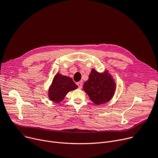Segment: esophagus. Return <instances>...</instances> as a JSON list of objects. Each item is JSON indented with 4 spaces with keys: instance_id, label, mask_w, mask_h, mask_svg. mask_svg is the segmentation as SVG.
I'll return each instance as SVG.
<instances>
[{
    "instance_id": "obj_1",
    "label": "esophagus",
    "mask_w": 158,
    "mask_h": 158,
    "mask_svg": "<svg viewBox=\"0 0 158 158\" xmlns=\"http://www.w3.org/2000/svg\"><path fill=\"white\" fill-rule=\"evenodd\" d=\"M77 85H78L79 89H81L82 88V82L81 81H79V82L77 83Z\"/></svg>"
}]
</instances>
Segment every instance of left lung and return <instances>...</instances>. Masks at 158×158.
<instances>
[{"mask_svg":"<svg viewBox=\"0 0 158 158\" xmlns=\"http://www.w3.org/2000/svg\"><path fill=\"white\" fill-rule=\"evenodd\" d=\"M83 88L90 100L99 105L111 100L114 94L116 84L107 71L100 73L92 69L89 80L84 83Z\"/></svg>","mask_w":158,"mask_h":158,"instance_id":"left-lung-1","label":"left lung"}]
</instances>
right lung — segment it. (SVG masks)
Wrapping results in <instances>:
<instances>
[{"label": "right lung", "mask_w": 158, "mask_h": 158, "mask_svg": "<svg viewBox=\"0 0 158 158\" xmlns=\"http://www.w3.org/2000/svg\"><path fill=\"white\" fill-rule=\"evenodd\" d=\"M78 86L70 77L57 73L48 89V98L54 102H61L67 93L77 89Z\"/></svg>", "instance_id": "right-lung-1"}]
</instances>
